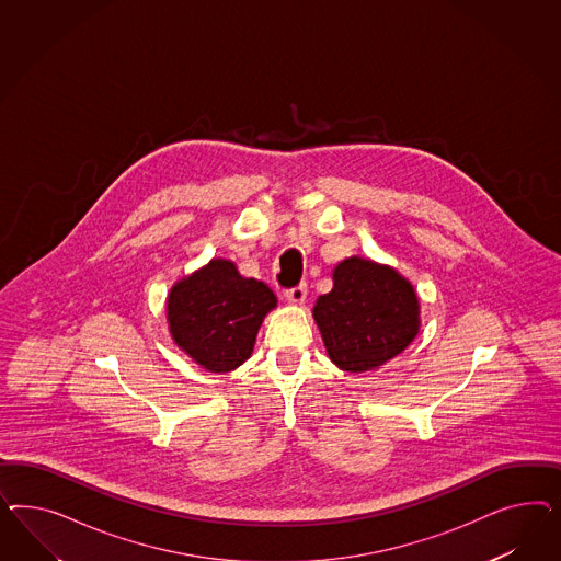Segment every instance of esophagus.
<instances>
[{
  "instance_id": "esophagus-1",
  "label": "esophagus",
  "mask_w": 561,
  "mask_h": 561,
  "mask_svg": "<svg viewBox=\"0 0 561 561\" xmlns=\"http://www.w3.org/2000/svg\"><path fill=\"white\" fill-rule=\"evenodd\" d=\"M284 296H286V300L291 302V305H302L306 298V284H298L294 288L286 289Z\"/></svg>"
}]
</instances>
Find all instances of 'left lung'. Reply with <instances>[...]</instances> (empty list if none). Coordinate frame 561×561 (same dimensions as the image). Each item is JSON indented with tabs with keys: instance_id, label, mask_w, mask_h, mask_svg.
<instances>
[{
	"instance_id": "8db88e82",
	"label": "left lung",
	"mask_w": 561,
	"mask_h": 561,
	"mask_svg": "<svg viewBox=\"0 0 561 561\" xmlns=\"http://www.w3.org/2000/svg\"><path fill=\"white\" fill-rule=\"evenodd\" d=\"M333 289L319 296L314 321L329 357L345 373H366L401 354L420 327L417 296L405 277L352 256L333 272Z\"/></svg>"
}]
</instances>
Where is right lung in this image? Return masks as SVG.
<instances>
[{
	"instance_id": "add662e5",
	"label": "right lung",
	"mask_w": 561,
	"mask_h": 561,
	"mask_svg": "<svg viewBox=\"0 0 561 561\" xmlns=\"http://www.w3.org/2000/svg\"><path fill=\"white\" fill-rule=\"evenodd\" d=\"M275 302L263 282L216 259L170 291V333L199 366L228 373L251 356L256 331Z\"/></svg>"
}]
</instances>
